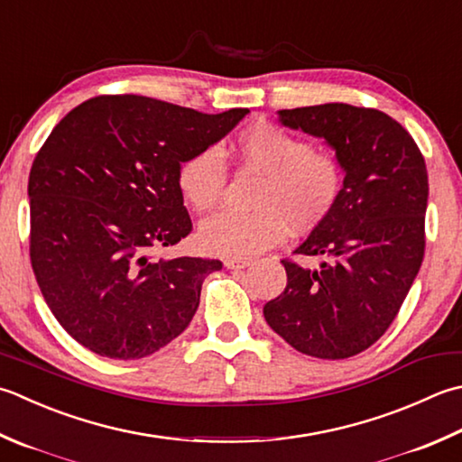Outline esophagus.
<instances>
[{"mask_svg": "<svg viewBox=\"0 0 462 462\" xmlns=\"http://www.w3.org/2000/svg\"><path fill=\"white\" fill-rule=\"evenodd\" d=\"M224 266L230 270H244L246 266H250V260H238V258H228L224 260Z\"/></svg>", "mask_w": 462, "mask_h": 462, "instance_id": "esophagus-1", "label": "esophagus"}]
</instances>
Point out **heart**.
Returning a JSON list of instances; mask_svg holds the SVG:
<instances>
[{
    "instance_id": "heart-1",
    "label": "heart",
    "mask_w": 462,
    "mask_h": 462,
    "mask_svg": "<svg viewBox=\"0 0 462 462\" xmlns=\"http://www.w3.org/2000/svg\"><path fill=\"white\" fill-rule=\"evenodd\" d=\"M232 153L244 170L264 174L252 214H218L202 222L198 244L208 254L246 260L276 246L292 228L306 234L328 220L337 208L345 174L328 152L264 120L250 122L232 142ZM178 189L198 212L222 202L228 170L220 152L202 148L178 168Z\"/></svg>"
}]
</instances>
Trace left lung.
<instances>
[{"mask_svg":"<svg viewBox=\"0 0 462 462\" xmlns=\"http://www.w3.org/2000/svg\"><path fill=\"white\" fill-rule=\"evenodd\" d=\"M280 122L322 138L345 171L328 220L282 260L286 288L264 319L298 352L340 360L373 346L399 314L424 256L429 176L412 135L384 112L348 104L280 110Z\"/></svg>","mask_w":462,"mask_h":462,"instance_id":"8db88e82","label":"left lung"}]
</instances>
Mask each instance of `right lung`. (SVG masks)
<instances>
[{
  "mask_svg": "<svg viewBox=\"0 0 462 462\" xmlns=\"http://www.w3.org/2000/svg\"><path fill=\"white\" fill-rule=\"evenodd\" d=\"M248 112L97 96L51 130L27 184L30 258L51 314L81 346L134 360L186 330L222 262L156 256L192 232L176 174Z\"/></svg>",
  "mask_w": 462,
  "mask_h": 462,
  "instance_id": "1",
  "label": "right lung"
}]
</instances>
